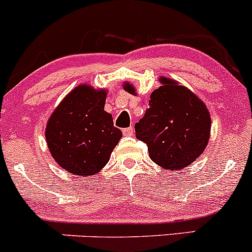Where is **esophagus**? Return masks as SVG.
Listing matches in <instances>:
<instances>
[{"instance_id": "esophagus-1", "label": "esophagus", "mask_w": 252, "mask_h": 252, "mask_svg": "<svg viewBox=\"0 0 252 252\" xmlns=\"http://www.w3.org/2000/svg\"><path fill=\"white\" fill-rule=\"evenodd\" d=\"M123 134L126 136H131L134 134V128L133 126H129V128L123 129Z\"/></svg>"}]
</instances>
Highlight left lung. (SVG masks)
Listing matches in <instances>:
<instances>
[{"mask_svg": "<svg viewBox=\"0 0 252 252\" xmlns=\"http://www.w3.org/2000/svg\"><path fill=\"white\" fill-rule=\"evenodd\" d=\"M159 81L162 85L151 94L149 108L135 124V135L147 145L155 163L180 171L201 156L207 146L211 116L189 89L164 77ZM123 88L135 94L131 84L126 83Z\"/></svg>", "mask_w": 252, "mask_h": 252, "instance_id": "1", "label": "left lung"}]
</instances>
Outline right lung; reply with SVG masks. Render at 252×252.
Masks as SVG:
<instances>
[{
	"mask_svg": "<svg viewBox=\"0 0 252 252\" xmlns=\"http://www.w3.org/2000/svg\"><path fill=\"white\" fill-rule=\"evenodd\" d=\"M106 95V90L79 85L48 119L45 134L48 150L69 173L90 177L100 172L121 140L122 131L105 111Z\"/></svg>",
	"mask_w": 252,
	"mask_h": 252,
	"instance_id": "right-lung-1",
	"label": "right lung"
}]
</instances>
